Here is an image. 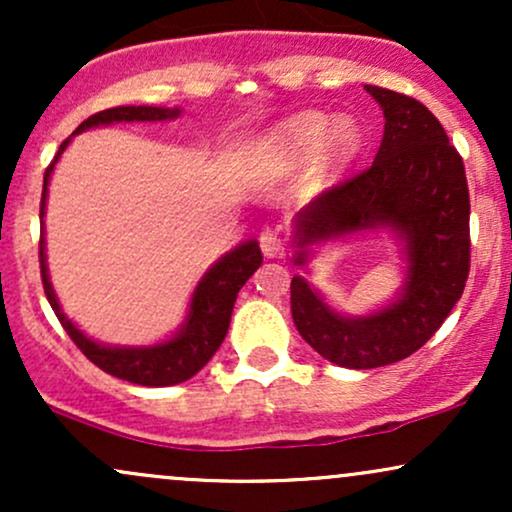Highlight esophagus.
<instances>
[{"label": "esophagus", "mask_w": 512, "mask_h": 512, "mask_svg": "<svg viewBox=\"0 0 512 512\" xmlns=\"http://www.w3.org/2000/svg\"><path fill=\"white\" fill-rule=\"evenodd\" d=\"M260 248L264 252V257L284 255V240H281L279 231H274V228H264L260 233Z\"/></svg>", "instance_id": "1"}]
</instances>
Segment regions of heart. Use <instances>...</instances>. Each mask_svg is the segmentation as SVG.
Returning a JSON list of instances; mask_svg holds the SVG:
<instances>
[{
    "mask_svg": "<svg viewBox=\"0 0 512 512\" xmlns=\"http://www.w3.org/2000/svg\"><path fill=\"white\" fill-rule=\"evenodd\" d=\"M363 132L354 120L334 122L325 113H301L267 132L255 146V166L267 175L301 170L317 158L320 175L332 178L358 156Z\"/></svg>",
    "mask_w": 512,
    "mask_h": 512,
    "instance_id": "obj_1",
    "label": "heart"
}]
</instances>
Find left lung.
<instances>
[{
    "label": "left lung",
    "instance_id": "1",
    "mask_svg": "<svg viewBox=\"0 0 512 512\" xmlns=\"http://www.w3.org/2000/svg\"><path fill=\"white\" fill-rule=\"evenodd\" d=\"M385 115L375 161L296 214V264L310 245L387 228L402 243L407 279L397 301L363 317L339 315L303 276L291 279L296 330L337 366H390L419 351L460 301L469 276V187L462 156L416 98L368 86Z\"/></svg>",
    "mask_w": 512,
    "mask_h": 512
}]
</instances>
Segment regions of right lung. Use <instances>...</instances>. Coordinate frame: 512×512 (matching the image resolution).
<instances>
[{"mask_svg":"<svg viewBox=\"0 0 512 512\" xmlns=\"http://www.w3.org/2000/svg\"><path fill=\"white\" fill-rule=\"evenodd\" d=\"M180 115V108H154V105H120V108L101 110L76 127L74 134L86 132V129L98 125H113V122H161L173 120ZM72 134V137H74ZM72 137L64 139L57 156L45 170L43 178V199H40V276H43L45 296L55 310L57 320L62 322L64 332L72 337V342L84 351V356L105 373L115 378L127 380L134 385L146 387H166L178 385L190 380L209 363L216 354L223 337H226L228 325H231L233 305H236L238 291L243 289L245 281L255 274L262 264V252L257 240H245L236 250L226 252L219 262L209 267V272L199 279L195 293H192L190 310H187L185 322L175 337L154 346H108L93 342L79 327L62 313V305L52 291L48 262H45V199H48V185L55 163L60 161L62 151L67 149Z\"/></svg>","mask_w":512,"mask_h":512,"instance_id":"right-lung-1","label":"right lung"}]
</instances>
